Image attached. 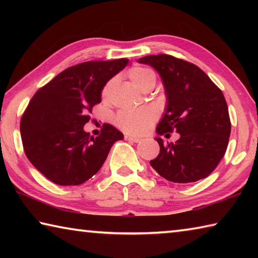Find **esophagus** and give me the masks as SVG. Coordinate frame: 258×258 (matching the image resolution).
<instances>
[{
    "mask_svg": "<svg viewBox=\"0 0 258 258\" xmlns=\"http://www.w3.org/2000/svg\"><path fill=\"white\" fill-rule=\"evenodd\" d=\"M124 139L126 140V141H132V142H135V143L142 141V139L137 138V137H132V135H125Z\"/></svg>",
    "mask_w": 258,
    "mask_h": 258,
    "instance_id": "obj_1",
    "label": "esophagus"
}]
</instances>
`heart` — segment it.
Segmentation results:
<instances>
[{
  "mask_svg": "<svg viewBox=\"0 0 258 258\" xmlns=\"http://www.w3.org/2000/svg\"><path fill=\"white\" fill-rule=\"evenodd\" d=\"M127 77L135 87L145 90L151 82H156L155 73L146 67H133L127 72ZM113 86V81H109L101 91L102 99H108ZM157 118V110L152 107H143L133 111H120L115 117V124L126 133L142 134L149 130Z\"/></svg>",
  "mask_w": 258,
  "mask_h": 258,
  "instance_id": "heart-1",
  "label": "heart"
}]
</instances>
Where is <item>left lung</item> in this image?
I'll return each instance as SVG.
<instances>
[{"instance_id":"8db88e82","label":"left lung","mask_w":258,"mask_h":258,"mask_svg":"<svg viewBox=\"0 0 258 258\" xmlns=\"http://www.w3.org/2000/svg\"><path fill=\"white\" fill-rule=\"evenodd\" d=\"M140 63L150 64L163 80L167 106L157 133L180 134L175 143L156 138L160 151L150 160L166 180L190 183L207 177L226 151L231 133L229 109L222 91L196 64L169 54L147 55Z\"/></svg>"}]
</instances>
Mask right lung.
Returning <instances> with one entry per match:
<instances>
[{
	"instance_id": "1",
	"label": "right lung",
	"mask_w": 258,
	"mask_h": 258,
	"mask_svg": "<svg viewBox=\"0 0 258 258\" xmlns=\"http://www.w3.org/2000/svg\"><path fill=\"white\" fill-rule=\"evenodd\" d=\"M127 59L86 61L45 84L30 100L20 120L25 154L34 167L59 185H78L97 174L123 134L103 124L99 137L84 131L101 91Z\"/></svg>"
}]
</instances>
